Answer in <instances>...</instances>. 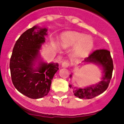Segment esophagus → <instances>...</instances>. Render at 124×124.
Instances as JSON below:
<instances>
[{"label":"esophagus","mask_w":124,"mask_h":124,"mask_svg":"<svg viewBox=\"0 0 124 124\" xmlns=\"http://www.w3.org/2000/svg\"><path fill=\"white\" fill-rule=\"evenodd\" d=\"M70 65V64L68 61H65V62H63V63H62V67H63V68H67V67H69Z\"/></svg>","instance_id":"obj_1"}]
</instances>
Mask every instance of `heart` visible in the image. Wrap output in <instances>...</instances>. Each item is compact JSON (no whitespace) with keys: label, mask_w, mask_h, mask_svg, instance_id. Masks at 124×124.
<instances>
[{"label":"heart","mask_w":124,"mask_h":124,"mask_svg":"<svg viewBox=\"0 0 124 124\" xmlns=\"http://www.w3.org/2000/svg\"><path fill=\"white\" fill-rule=\"evenodd\" d=\"M61 42L64 47H68L77 43L74 48L75 56L84 57L90 53L94 46L93 39L86 37L83 33L74 31L65 32L61 37Z\"/></svg>","instance_id":"heart-1"}]
</instances>
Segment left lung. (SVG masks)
<instances>
[{"mask_svg":"<svg viewBox=\"0 0 124 124\" xmlns=\"http://www.w3.org/2000/svg\"><path fill=\"white\" fill-rule=\"evenodd\" d=\"M83 62L93 63L97 65H100L103 68L104 75L102 80L98 84L91 85L84 88H78L70 85L76 97L81 99H91L103 93L108 87L112 78L113 70V60L110 52L106 49H99L94 51L87 57L85 59ZM72 77V74L70 77Z\"/></svg>","mask_w":124,"mask_h":124,"instance_id":"left-lung-1","label":"left lung"}]
</instances>
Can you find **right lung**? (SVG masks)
<instances>
[{
    "label": "right lung",
    "instance_id": "add662e5",
    "mask_svg": "<svg viewBox=\"0 0 124 124\" xmlns=\"http://www.w3.org/2000/svg\"><path fill=\"white\" fill-rule=\"evenodd\" d=\"M37 29V31L35 30ZM46 28L33 26L22 34L16 41L10 59L12 83L22 94L32 99L42 98L50 90L52 80L59 70L57 63L39 61V50L45 42Z\"/></svg>",
    "mask_w": 124,
    "mask_h": 124
}]
</instances>
